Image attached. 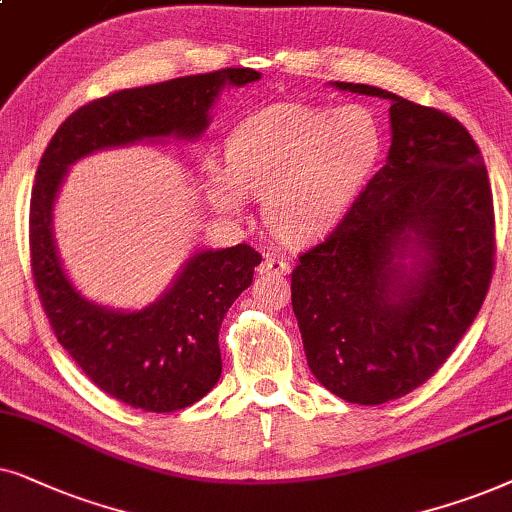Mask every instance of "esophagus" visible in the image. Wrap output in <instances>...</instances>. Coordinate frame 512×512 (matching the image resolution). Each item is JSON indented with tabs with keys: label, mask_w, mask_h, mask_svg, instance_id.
I'll use <instances>...</instances> for the list:
<instances>
[{
	"label": "esophagus",
	"mask_w": 512,
	"mask_h": 512,
	"mask_svg": "<svg viewBox=\"0 0 512 512\" xmlns=\"http://www.w3.org/2000/svg\"><path fill=\"white\" fill-rule=\"evenodd\" d=\"M260 274H274V276H285L290 274V264L288 260H283V257H276V255H267L260 264Z\"/></svg>",
	"instance_id": "1"
}]
</instances>
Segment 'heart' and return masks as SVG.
I'll return each mask as SVG.
<instances>
[{"mask_svg": "<svg viewBox=\"0 0 512 512\" xmlns=\"http://www.w3.org/2000/svg\"><path fill=\"white\" fill-rule=\"evenodd\" d=\"M379 152V126L363 107L276 105L229 135L227 166L203 161V189L227 215L264 199L269 229L283 243L309 245L342 222Z\"/></svg>", "mask_w": 512, "mask_h": 512, "instance_id": "1", "label": "heart"}]
</instances>
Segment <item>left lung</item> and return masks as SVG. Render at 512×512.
I'll use <instances>...</instances> for the list:
<instances>
[{
	"instance_id": "left-lung-1",
	"label": "left lung",
	"mask_w": 512,
	"mask_h": 512,
	"mask_svg": "<svg viewBox=\"0 0 512 512\" xmlns=\"http://www.w3.org/2000/svg\"><path fill=\"white\" fill-rule=\"evenodd\" d=\"M386 166L292 269V311L313 377L346 403L403 398L473 325L494 271V201L480 147L459 121L384 88Z\"/></svg>"
}]
</instances>
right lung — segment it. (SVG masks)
<instances>
[{"label": "right lung", "instance_id": "obj_1", "mask_svg": "<svg viewBox=\"0 0 512 512\" xmlns=\"http://www.w3.org/2000/svg\"><path fill=\"white\" fill-rule=\"evenodd\" d=\"M260 77L250 67H227L93 100L60 124L39 161L30 201V257L39 299L60 346L86 377L135 410H185L217 384L224 313L252 283L262 255L245 243L194 252L154 304L142 311L107 309L88 302L60 262L53 238L58 189L74 161L100 149L199 138L222 88Z\"/></svg>", "mask_w": 512, "mask_h": 512}]
</instances>
